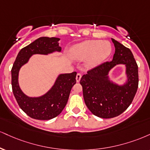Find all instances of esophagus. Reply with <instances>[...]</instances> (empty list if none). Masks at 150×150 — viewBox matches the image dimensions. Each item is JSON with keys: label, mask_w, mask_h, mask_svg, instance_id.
Instances as JSON below:
<instances>
[{"label": "esophagus", "mask_w": 150, "mask_h": 150, "mask_svg": "<svg viewBox=\"0 0 150 150\" xmlns=\"http://www.w3.org/2000/svg\"><path fill=\"white\" fill-rule=\"evenodd\" d=\"M81 77H82V75H81L80 73H77V75H76V82H80Z\"/></svg>", "instance_id": "34e87169"}]
</instances>
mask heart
<instances>
[{
	"label": "heart",
	"instance_id": "1",
	"mask_svg": "<svg viewBox=\"0 0 150 150\" xmlns=\"http://www.w3.org/2000/svg\"><path fill=\"white\" fill-rule=\"evenodd\" d=\"M111 44L106 40H86L70 50V56L76 61L84 60L86 68H92L100 64L110 55Z\"/></svg>",
	"mask_w": 150,
	"mask_h": 150
}]
</instances>
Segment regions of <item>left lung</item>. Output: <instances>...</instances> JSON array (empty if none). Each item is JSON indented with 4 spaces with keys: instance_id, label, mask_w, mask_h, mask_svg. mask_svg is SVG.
Listing matches in <instances>:
<instances>
[{
    "instance_id": "obj_1",
    "label": "left lung",
    "mask_w": 150,
    "mask_h": 150,
    "mask_svg": "<svg viewBox=\"0 0 150 150\" xmlns=\"http://www.w3.org/2000/svg\"><path fill=\"white\" fill-rule=\"evenodd\" d=\"M115 47L112 61L89 70L80 80L86 105L96 116L109 119L119 116L132 103L138 86V67L129 48L112 38ZM117 64L126 67L127 81L118 85L108 74Z\"/></svg>"
}]
</instances>
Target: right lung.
<instances>
[{
	"label": "right lung",
	"mask_w": 150,
	"mask_h": 150,
	"mask_svg": "<svg viewBox=\"0 0 150 150\" xmlns=\"http://www.w3.org/2000/svg\"><path fill=\"white\" fill-rule=\"evenodd\" d=\"M59 38L41 37L21 49L12 66V87L21 109L27 115L39 120H49L58 116L67 103L72 87L76 83V72L59 74L47 92L38 97H30L21 91L19 84V72L33 54L47 55L60 52Z\"/></svg>",
	"instance_id": "add662e5"
}]
</instances>
